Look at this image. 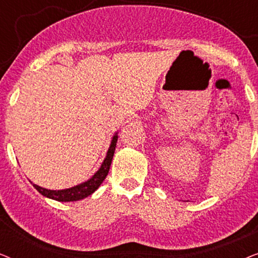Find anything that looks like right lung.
Segmentation results:
<instances>
[{"label":"right lung","mask_w":258,"mask_h":258,"mask_svg":"<svg viewBox=\"0 0 258 258\" xmlns=\"http://www.w3.org/2000/svg\"><path fill=\"white\" fill-rule=\"evenodd\" d=\"M117 133L115 134L114 137H112L110 147L107 151V156H105L103 163L101 164V167L98 170L95 172L93 177L88 179V181L81 183V184H77L75 186H72V188L63 189V190H50L42 188L40 185L34 184V188L37 190L38 192L42 194V195L48 197V199L58 201V202H74V201H80L83 200L91 195L94 191H96V189L102 184V182L104 181V178L107 177L109 169H110L112 157H114L116 143H117Z\"/></svg>","instance_id":"add662e5"}]
</instances>
